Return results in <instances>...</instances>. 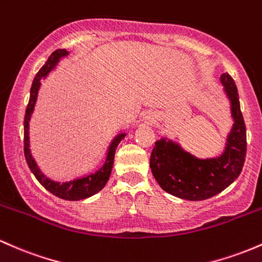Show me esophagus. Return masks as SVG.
I'll list each match as a JSON object with an SVG mask.
<instances>
[{"label": "esophagus", "instance_id": "34e87169", "mask_svg": "<svg viewBox=\"0 0 262 262\" xmlns=\"http://www.w3.org/2000/svg\"><path fill=\"white\" fill-rule=\"evenodd\" d=\"M145 121H146V122H148V123H152L154 122V117L151 116L150 114H148L147 116H145Z\"/></svg>", "mask_w": 262, "mask_h": 262}]
</instances>
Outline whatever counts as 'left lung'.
Masks as SVG:
<instances>
[{"instance_id": "left-lung-1", "label": "left lung", "mask_w": 262, "mask_h": 262, "mask_svg": "<svg viewBox=\"0 0 262 262\" xmlns=\"http://www.w3.org/2000/svg\"><path fill=\"white\" fill-rule=\"evenodd\" d=\"M233 121L224 151L213 157H198L176 140L161 137L155 142L150 167L157 184L170 195L201 201L217 195L237 179L246 157V127L240 110L237 87L229 74L220 77Z\"/></svg>"}]
</instances>
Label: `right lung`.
<instances>
[{"label":"right lung","mask_w":262,"mask_h":262,"mask_svg":"<svg viewBox=\"0 0 262 262\" xmlns=\"http://www.w3.org/2000/svg\"><path fill=\"white\" fill-rule=\"evenodd\" d=\"M70 55L69 51L61 49L56 50L46 61V63L41 67L40 71L36 75L35 80H33L32 86H31L30 91V101L26 108V115H25V157H26L27 165H29L31 172L35 175L37 181L46 188L47 191L52 193V195L57 196V198L67 200V201H80V200L91 198L95 193L100 192L103 187H105L106 182L108 181L110 175H111L112 166H114V159L116 148L121 142V140L126 136V132H119L114 136V139L110 142L107 150H106L105 162L102 166L97 168V170L92 171V172L85 173V175L76 176L75 179L69 180V181H56V180L50 179L49 176L45 175L38 167L37 162H36L35 157L32 156L31 152V142H30V121L32 117L33 111H35L36 102H37L38 91L41 89V81L46 80L47 76L51 71L57 67L60 61L62 58L67 57Z\"/></svg>","instance_id":"add662e5"}]
</instances>
